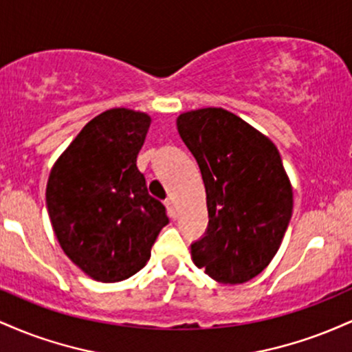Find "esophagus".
Wrapping results in <instances>:
<instances>
[{"instance_id":"esophagus-1","label":"esophagus","mask_w":352,"mask_h":352,"mask_svg":"<svg viewBox=\"0 0 352 352\" xmlns=\"http://www.w3.org/2000/svg\"><path fill=\"white\" fill-rule=\"evenodd\" d=\"M165 207H167L168 215H170L172 218L179 217V213H177V208H175V201H173V199H167V200H165Z\"/></svg>"}]
</instances>
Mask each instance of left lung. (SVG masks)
Returning a JSON list of instances; mask_svg holds the SVG:
<instances>
[{
  "mask_svg": "<svg viewBox=\"0 0 352 352\" xmlns=\"http://www.w3.org/2000/svg\"><path fill=\"white\" fill-rule=\"evenodd\" d=\"M177 131L199 164L208 228L192 260L212 280L240 285L280 250L293 212V187L270 137L221 107L182 112Z\"/></svg>",
  "mask_w": 352,
  "mask_h": 352,
  "instance_id": "left-lung-1",
  "label": "left lung"
}]
</instances>
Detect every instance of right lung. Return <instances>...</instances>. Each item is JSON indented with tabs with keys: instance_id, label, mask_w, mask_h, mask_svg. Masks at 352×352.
Here are the masks:
<instances>
[{
	"instance_id": "1",
	"label": "right lung",
	"mask_w": 352,
	"mask_h": 352,
	"mask_svg": "<svg viewBox=\"0 0 352 352\" xmlns=\"http://www.w3.org/2000/svg\"><path fill=\"white\" fill-rule=\"evenodd\" d=\"M151 122L145 112L109 109L84 125L50 172L46 205L54 235L96 281H122L144 268L168 223L137 168Z\"/></svg>"
}]
</instances>
